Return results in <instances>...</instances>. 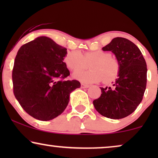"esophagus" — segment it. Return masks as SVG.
I'll return each instance as SVG.
<instances>
[{
	"mask_svg": "<svg viewBox=\"0 0 158 158\" xmlns=\"http://www.w3.org/2000/svg\"><path fill=\"white\" fill-rule=\"evenodd\" d=\"M81 87L83 88H89L90 85H88V84H85V83H81Z\"/></svg>",
	"mask_w": 158,
	"mask_h": 158,
	"instance_id": "esophagus-1",
	"label": "esophagus"
}]
</instances>
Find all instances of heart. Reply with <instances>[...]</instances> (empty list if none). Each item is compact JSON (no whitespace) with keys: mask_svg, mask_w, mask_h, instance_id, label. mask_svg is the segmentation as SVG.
I'll return each mask as SVG.
<instances>
[{"mask_svg":"<svg viewBox=\"0 0 158 158\" xmlns=\"http://www.w3.org/2000/svg\"><path fill=\"white\" fill-rule=\"evenodd\" d=\"M64 62L73 72L85 70L90 65L91 70L73 74L75 78L83 83H98L102 80L104 83H110L117 77L120 71L119 61L109 52L101 50L86 52L83 55L77 51L70 52Z\"/></svg>","mask_w":158,"mask_h":158,"instance_id":"1","label":"heart"}]
</instances>
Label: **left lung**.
<instances>
[{"label":"left lung","instance_id":"obj_1","mask_svg":"<svg viewBox=\"0 0 158 158\" xmlns=\"http://www.w3.org/2000/svg\"><path fill=\"white\" fill-rule=\"evenodd\" d=\"M102 49L116 55L120 71L111 87L101 88V96L93 103L102 116L120 119L133 113L141 103L146 89V62L136 44L125 38H114Z\"/></svg>","mask_w":158,"mask_h":158}]
</instances>
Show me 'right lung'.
Wrapping results in <instances>:
<instances>
[{"instance_id": "right-lung-1", "label": "right lung", "mask_w": 158, "mask_h": 158, "mask_svg": "<svg viewBox=\"0 0 158 158\" xmlns=\"http://www.w3.org/2000/svg\"><path fill=\"white\" fill-rule=\"evenodd\" d=\"M67 49L47 36L22 45L12 71L14 94L28 114L49 121L66 109L70 94L81 87L76 80L67 81L70 71L63 62Z\"/></svg>"}]
</instances>
